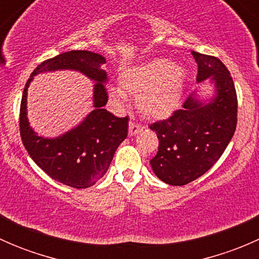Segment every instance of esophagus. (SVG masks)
I'll return each instance as SVG.
<instances>
[{
    "mask_svg": "<svg viewBox=\"0 0 259 259\" xmlns=\"http://www.w3.org/2000/svg\"><path fill=\"white\" fill-rule=\"evenodd\" d=\"M143 130V126H140L139 124H135V122L130 121L129 122V135L130 137H134L138 133H140Z\"/></svg>",
    "mask_w": 259,
    "mask_h": 259,
    "instance_id": "34e87169",
    "label": "esophagus"
}]
</instances>
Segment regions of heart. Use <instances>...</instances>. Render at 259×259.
Wrapping results in <instances>:
<instances>
[{
  "label": "heart",
  "instance_id": "1",
  "mask_svg": "<svg viewBox=\"0 0 259 259\" xmlns=\"http://www.w3.org/2000/svg\"><path fill=\"white\" fill-rule=\"evenodd\" d=\"M187 76L184 65L158 57L122 70L119 75L120 88H109L108 94L120 106L126 104V95L137 98L142 115L151 120H163L179 108Z\"/></svg>",
  "mask_w": 259,
  "mask_h": 259
}]
</instances>
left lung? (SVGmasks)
I'll use <instances>...</instances> for the list:
<instances>
[{"label":"left lung","mask_w":259,"mask_h":259,"mask_svg":"<svg viewBox=\"0 0 259 259\" xmlns=\"http://www.w3.org/2000/svg\"><path fill=\"white\" fill-rule=\"evenodd\" d=\"M198 65L197 82L214 86L209 99L189 96L182 110L154 122L158 153L150 160L159 179L169 185H185L207 173L221 158L237 126V94L233 79L223 62L192 51Z\"/></svg>","instance_id":"1"}]
</instances>
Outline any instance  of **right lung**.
Here are the masks:
<instances>
[{
	"label": "right lung",
	"instance_id": "obj_1",
	"mask_svg": "<svg viewBox=\"0 0 259 259\" xmlns=\"http://www.w3.org/2000/svg\"><path fill=\"white\" fill-rule=\"evenodd\" d=\"M105 57L91 51H69L38 65L23 89L20 109V133L25 149L49 177L69 187L83 189L103 178L117 146L127 135L129 119L116 117L104 106L108 103L103 70ZM72 69L96 81L94 110L77 127L56 138L38 136L27 119V90L33 76L44 72Z\"/></svg>",
	"mask_w": 259,
	"mask_h": 259
}]
</instances>
